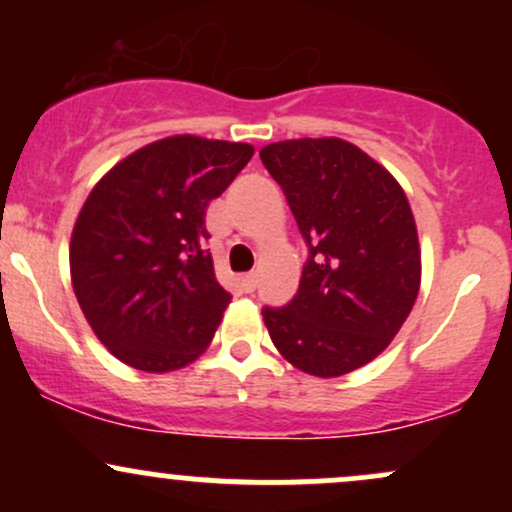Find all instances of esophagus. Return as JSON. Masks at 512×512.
<instances>
[{
    "label": "esophagus",
    "mask_w": 512,
    "mask_h": 512,
    "mask_svg": "<svg viewBox=\"0 0 512 512\" xmlns=\"http://www.w3.org/2000/svg\"><path fill=\"white\" fill-rule=\"evenodd\" d=\"M240 286H243L245 293H252L257 289V274H243L240 276Z\"/></svg>",
    "instance_id": "34e87169"
}]
</instances>
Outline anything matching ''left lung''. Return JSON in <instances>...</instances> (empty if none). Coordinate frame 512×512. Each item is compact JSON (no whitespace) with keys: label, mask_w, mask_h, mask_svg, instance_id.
Segmentation results:
<instances>
[{"label":"left lung","mask_w":512,"mask_h":512,"mask_svg":"<svg viewBox=\"0 0 512 512\" xmlns=\"http://www.w3.org/2000/svg\"><path fill=\"white\" fill-rule=\"evenodd\" d=\"M260 158L308 243L298 293L264 308V325L291 366L339 378L383 354L419 296L409 199L390 170L337 137L267 144Z\"/></svg>","instance_id":"1"}]
</instances>
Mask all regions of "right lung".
I'll use <instances>...</instances> for the list:
<instances>
[{
    "mask_svg": "<svg viewBox=\"0 0 512 512\" xmlns=\"http://www.w3.org/2000/svg\"><path fill=\"white\" fill-rule=\"evenodd\" d=\"M255 154L175 134L113 166L76 216L69 269L81 313L115 358L185 368L214 339L231 293L216 281L204 216Z\"/></svg>",
    "mask_w": 512,
    "mask_h": 512,
    "instance_id": "1",
    "label": "right lung"
}]
</instances>
